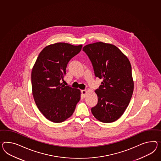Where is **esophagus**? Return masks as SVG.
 <instances>
[{
    "label": "esophagus",
    "instance_id": "1",
    "mask_svg": "<svg viewBox=\"0 0 161 161\" xmlns=\"http://www.w3.org/2000/svg\"><path fill=\"white\" fill-rule=\"evenodd\" d=\"M87 92L86 90H82L81 91V93H82V96L83 97H85V96H86V95L87 94Z\"/></svg>",
    "mask_w": 161,
    "mask_h": 161
}]
</instances>
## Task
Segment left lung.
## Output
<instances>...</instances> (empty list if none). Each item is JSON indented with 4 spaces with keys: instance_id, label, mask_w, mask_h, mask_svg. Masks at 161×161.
<instances>
[{
    "instance_id": "1",
    "label": "left lung",
    "mask_w": 161,
    "mask_h": 161,
    "mask_svg": "<svg viewBox=\"0 0 161 161\" xmlns=\"http://www.w3.org/2000/svg\"><path fill=\"white\" fill-rule=\"evenodd\" d=\"M93 66L95 76L103 79L99 89L97 105L91 111L104 123L114 122L123 114L134 91L131 65L126 55L116 46L97 42L83 47Z\"/></svg>"
}]
</instances>
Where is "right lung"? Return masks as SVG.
Listing matches in <instances>:
<instances>
[{
  "mask_svg": "<svg viewBox=\"0 0 161 161\" xmlns=\"http://www.w3.org/2000/svg\"><path fill=\"white\" fill-rule=\"evenodd\" d=\"M82 45L57 42L40 52L31 71L32 93L38 110L47 119L62 123L73 114L80 99V91L61 82L67 64Z\"/></svg>",
  "mask_w": 161,
  "mask_h": 161,
  "instance_id": "obj_1",
  "label": "right lung"
}]
</instances>
